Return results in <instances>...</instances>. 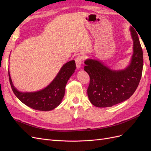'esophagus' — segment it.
Wrapping results in <instances>:
<instances>
[{
    "instance_id": "esophagus-1",
    "label": "esophagus",
    "mask_w": 151,
    "mask_h": 151,
    "mask_svg": "<svg viewBox=\"0 0 151 151\" xmlns=\"http://www.w3.org/2000/svg\"><path fill=\"white\" fill-rule=\"evenodd\" d=\"M83 56L79 55L76 58L75 61H76V64L77 68H80L81 67V63H82V61H83Z\"/></svg>"
}]
</instances>
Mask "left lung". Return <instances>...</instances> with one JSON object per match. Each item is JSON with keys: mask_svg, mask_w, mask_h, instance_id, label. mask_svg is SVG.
<instances>
[{"mask_svg": "<svg viewBox=\"0 0 151 151\" xmlns=\"http://www.w3.org/2000/svg\"><path fill=\"white\" fill-rule=\"evenodd\" d=\"M134 53L125 70H113L97 60L88 59L84 70L90 77L88 88L89 101L99 108L110 107L129 99L137 88L142 74L143 52L139 36L130 28Z\"/></svg>", "mask_w": 151, "mask_h": 151, "instance_id": "8db88e82", "label": "left lung"}]
</instances>
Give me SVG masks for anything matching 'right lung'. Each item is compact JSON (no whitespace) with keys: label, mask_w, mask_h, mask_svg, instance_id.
Masks as SVG:
<instances>
[{"label":"right lung","mask_w":151,"mask_h":151,"mask_svg":"<svg viewBox=\"0 0 151 151\" xmlns=\"http://www.w3.org/2000/svg\"><path fill=\"white\" fill-rule=\"evenodd\" d=\"M76 68L74 60L66 63L61 68L54 80L47 88L33 93H21L13 86L11 76L9 77L13 93L20 101L26 106L36 110L50 111L60 104L64 96L65 86Z\"/></svg>","instance_id":"add662e5"}]
</instances>
